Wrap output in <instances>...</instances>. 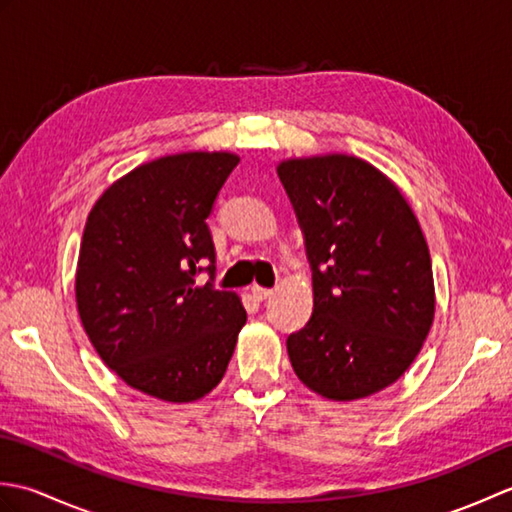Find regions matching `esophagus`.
<instances>
[{"label":"esophagus","instance_id":"1","mask_svg":"<svg viewBox=\"0 0 512 512\" xmlns=\"http://www.w3.org/2000/svg\"><path fill=\"white\" fill-rule=\"evenodd\" d=\"M250 292H253V297H255L257 301H266L270 295H273V290H270V288H262V286H253V288H250Z\"/></svg>","mask_w":512,"mask_h":512}]
</instances>
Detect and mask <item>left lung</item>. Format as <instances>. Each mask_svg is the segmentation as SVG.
Here are the masks:
<instances>
[{"mask_svg": "<svg viewBox=\"0 0 512 512\" xmlns=\"http://www.w3.org/2000/svg\"><path fill=\"white\" fill-rule=\"evenodd\" d=\"M306 239L314 308L288 336L299 380L330 400L376 394L407 372L436 312L429 246L409 202L369 162H279Z\"/></svg>", "mask_w": 512, "mask_h": 512, "instance_id": "left-lung-1", "label": "left lung"}]
</instances>
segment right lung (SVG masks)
I'll use <instances>...</instances> for the list:
<instances>
[{"instance_id": "obj_1", "label": "right lung", "mask_w": 512, "mask_h": 512, "mask_svg": "<svg viewBox=\"0 0 512 512\" xmlns=\"http://www.w3.org/2000/svg\"><path fill=\"white\" fill-rule=\"evenodd\" d=\"M228 151L145 162L105 189L85 222L76 308L103 363L129 387L191 402L220 383L246 310L215 290L206 217L237 167ZM212 277L194 279L206 262Z\"/></svg>"}]
</instances>
